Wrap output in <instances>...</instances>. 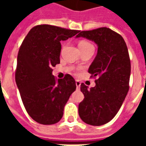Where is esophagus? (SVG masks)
<instances>
[{
  "label": "esophagus",
  "instance_id": "esophagus-1",
  "mask_svg": "<svg viewBox=\"0 0 146 146\" xmlns=\"http://www.w3.org/2000/svg\"><path fill=\"white\" fill-rule=\"evenodd\" d=\"M76 88H77V89H79L80 88L81 82H80L79 80H76Z\"/></svg>",
  "mask_w": 146,
  "mask_h": 146
}]
</instances>
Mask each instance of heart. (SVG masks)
<instances>
[{"instance_id":"1","label":"heart","mask_w":146,"mask_h":146,"mask_svg":"<svg viewBox=\"0 0 146 146\" xmlns=\"http://www.w3.org/2000/svg\"><path fill=\"white\" fill-rule=\"evenodd\" d=\"M78 45H79L80 50H83L85 49L89 48H93V45L90 42L86 41V40H81V41H80Z\"/></svg>"}]
</instances>
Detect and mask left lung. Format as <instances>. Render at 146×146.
Returning a JSON list of instances; mask_svg holds the SVG:
<instances>
[{"instance_id":"left-lung-1","label":"left lung","mask_w":146,"mask_h":146,"mask_svg":"<svg viewBox=\"0 0 146 146\" xmlns=\"http://www.w3.org/2000/svg\"><path fill=\"white\" fill-rule=\"evenodd\" d=\"M79 37L92 40L98 47L89 68L91 77H97L96 86L88 89L84 83L80 86L84 99L79 104V115L87 124L101 126L115 117L129 91V52L122 36L109 28L82 31Z\"/></svg>"}]
</instances>
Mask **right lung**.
<instances>
[{"instance_id": "add662e5", "label": "right lung", "mask_w": 146, "mask_h": 146, "mask_svg": "<svg viewBox=\"0 0 146 146\" xmlns=\"http://www.w3.org/2000/svg\"><path fill=\"white\" fill-rule=\"evenodd\" d=\"M79 33L38 25L31 29L19 48L15 80L27 113L38 123L59 122L65 104L76 89L75 80L69 74L56 80L52 67L60 64V42Z\"/></svg>"}]
</instances>
